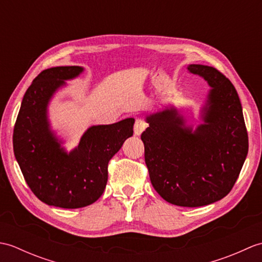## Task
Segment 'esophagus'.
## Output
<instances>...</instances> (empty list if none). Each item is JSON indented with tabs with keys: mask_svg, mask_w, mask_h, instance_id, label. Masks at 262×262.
Listing matches in <instances>:
<instances>
[{
	"mask_svg": "<svg viewBox=\"0 0 262 262\" xmlns=\"http://www.w3.org/2000/svg\"><path fill=\"white\" fill-rule=\"evenodd\" d=\"M147 127V124L143 119H136L135 120V125H134V133L135 135L140 136L142 133L145 130V128Z\"/></svg>",
	"mask_w": 262,
	"mask_h": 262,
	"instance_id": "1",
	"label": "esophagus"
}]
</instances>
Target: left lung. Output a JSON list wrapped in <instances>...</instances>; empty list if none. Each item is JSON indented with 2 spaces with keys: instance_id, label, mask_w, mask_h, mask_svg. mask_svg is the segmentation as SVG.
I'll return each instance as SVG.
<instances>
[{
  "instance_id": "8db88e82",
  "label": "left lung",
  "mask_w": 262,
  "mask_h": 262,
  "mask_svg": "<svg viewBox=\"0 0 262 262\" xmlns=\"http://www.w3.org/2000/svg\"><path fill=\"white\" fill-rule=\"evenodd\" d=\"M188 71L211 88L204 124L192 130L176 108L146 117L141 136L145 163L155 190L182 207L213 204L229 193L246 161L249 140L242 105L234 85L220 71L191 64Z\"/></svg>"
}]
</instances>
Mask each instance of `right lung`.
<instances>
[{
  "label": "right lung",
  "mask_w": 262,
  "mask_h": 262,
  "mask_svg": "<svg viewBox=\"0 0 262 262\" xmlns=\"http://www.w3.org/2000/svg\"><path fill=\"white\" fill-rule=\"evenodd\" d=\"M80 66H57L42 71L22 99L13 129V151L27 185L49 206L81 208L103 193L108 163L128 137L134 118L92 126L76 148L66 153L49 128L47 105L65 80L74 79Z\"/></svg>",
  "instance_id": "obj_1"
}]
</instances>
